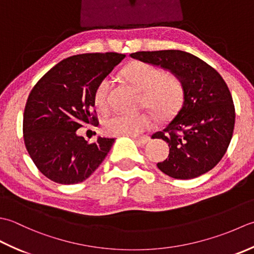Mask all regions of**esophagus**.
I'll list each match as a JSON object with an SVG mask.
<instances>
[{"mask_svg":"<svg viewBox=\"0 0 254 254\" xmlns=\"http://www.w3.org/2000/svg\"><path fill=\"white\" fill-rule=\"evenodd\" d=\"M134 140H136L137 142H139V143H141V144H146L149 140H150V138L148 137V136H140V137H132Z\"/></svg>","mask_w":254,"mask_h":254,"instance_id":"obj_1","label":"esophagus"}]
</instances>
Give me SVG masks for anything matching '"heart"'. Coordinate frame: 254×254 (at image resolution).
I'll return each mask as SVG.
<instances>
[{
  "label": "heart",
  "mask_w": 254,
  "mask_h": 254,
  "mask_svg": "<svg viewBox=\"0 0 254 254\" xmlns=\"http://www.w3.org/2000/svg\"><path fill=\"white\" fill-rule=\"evenodd\" d=\"M128 82L142 92V102L156 115L169 116L178 110L182 101V85L173 75H167L161 69L144 62H134L124 71ZM112 82L108 77L98 83L94 92V104L100 111L108 105ZM152 117L148 114L128 116L114 114L103 122V129L112 136H136L152 126Z\"/></svg>",
  "instance_id": "1"
}]
</instances>
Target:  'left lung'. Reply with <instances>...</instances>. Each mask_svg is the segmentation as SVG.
Here are the masks:
<instances>
[{"label": "left lung", "instance_id": "8db88e82", "mask_svg": "<svg viewBox=\"0 0 254 254\" xmlns=\"http://www.w3.org/2000/svg\"><path fill=\"white\" fill-rule=\"evenodd\" d=\"M129 56L171 72L182 85V106L162 131L152 134L170 148L169 159L157 164L159 170L179 180L208 172L224 157L235 128V105L224 79L205 61L182 50Z\"/></svg>", "mask_w": 254, "mask_h": 254}]
</instances>
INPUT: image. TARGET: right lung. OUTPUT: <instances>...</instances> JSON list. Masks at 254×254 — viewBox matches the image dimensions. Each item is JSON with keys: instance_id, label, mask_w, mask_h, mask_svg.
Instances as JSON below:
<instances>
[{"instance_id": "add662e5", "label": "right lung", "mask_w": 254, "mask_h": 254, "mask_svg": "<svg viewBox=\"0 0 254 254\" xmlns=\"http://www.w3.org/2000/svg\"><path fill=\"white\" fill-rule=\"evenodd\" d=\"M125 57L116 53L72 56L34 86L24 111V141L46 178L59 184H76L104 161L115 139L97 137L90 143L76 130L85 123H97L92 114L94 92Z\"/></svg>"}]
</instances>
